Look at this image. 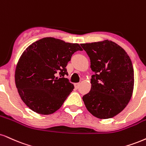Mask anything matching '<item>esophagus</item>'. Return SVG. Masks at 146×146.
Masks as SVG:
<instances>
[{
  "instance_id": "obj_1",
  "label": "esophagus",
  "mask_w": 146,
  "mask_h": 146,
  "mask_svg": "<svg viewBox=\"0 0 146 146\" xmlns=\"http://www.w3.org/2000/svg\"><path fill=\"white\" fill-rule=\"evenodd\" d=\"M80 83H75V84H74V86H75V88L76 89H78L79 88V87H80Z\"/></svg>"
}]
</instances>
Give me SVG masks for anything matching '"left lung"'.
<instances>
[{
	"label": "left lung",
	"mask_w": 146,
	"mask_h": 146,
	"mask_svg": "<svg viewBox=\"0 0 146 146\" xmlns=\"http://www.w3.org/2000/svg\"><path fill=\"white\" fill-rule=\"evenodd\" d=\"M90 59L94 72L91 89L82 97L87 110L100 119L120 113L131 100L134 87V70L123 48L105 40L80 44Z\"/></svg>",
	"instance_id": "1"
}]
</instances>
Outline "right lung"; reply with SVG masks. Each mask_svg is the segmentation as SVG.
Listing matches in <instances>:
<instances>
[{
  "instance_id": "1",
  "label": "right lung",
  "mask_w": 146,
  "mask_h": 146,
  "mask_svg": "<svg viewBox=\"0 0 146 146\" xmlns=\"http://www.w3.org/2000/svg\"><path fill=\"white\" fill-rule=\"evenodd\" d=\"M82 49L53 37H45L29 45L17 62L15 81L21 99L33 111L43 115L60 108L74 88L66 66L71 56ZM59 74L60 78H58Z\"/></svg>"
}]
</instances>
